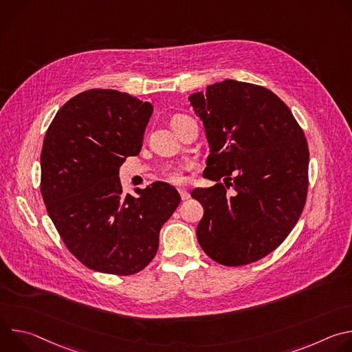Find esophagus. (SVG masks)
<instances>
[{
	"label": "esophagus",
	"instance_id": "obj_1",
	"mask_svg": "<svg viewBox=\"0 0 352 352\" xmlns=\"http://www.w3.org/2000/svg\"><path fill=\"white\" fill-rule=\"evenodd\" d=\"M178 192H179V195H181V199H182V200H186V199H189V197H190L189 192H188L186 189H184V188H178Z\"/></svg>",
	"mask_w": 352,
	"mask_h": 352
}]
</instances>
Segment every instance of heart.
<instances>
[{
  "instance_id": "obj_1",
  "label": "heart",
  "mask_w": 352,
  "mask_h": 352,
  "mask_svg": "<svg viewBox=\"0 0 352 352\" xmlns=\"http://www.w3.org/2000/svg\"><path fill=\"white\" fill-rule=\"evenodd\" d=\"M186 116H175L173 118V122H175L177 120H181V118H185ZM186 168V166H179V167H174V168H170L167 173H166V178L173 182V184H181L185 181V177H184V170Z\"/></svg>"
}]
</instances>
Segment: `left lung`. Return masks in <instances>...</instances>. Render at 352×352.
Returning a JSON list of instances; mask_svg holds the SVG:
<instances>
[{"mask_svg": "<svg viewBox=\"0 0 352 352\" xmlns=\"http://www.w3.org/2000/svg\"><path fill=\"white\" fill-rule=\"evenodd\" d=\"M188 100L210 147L206 178L217 182L190 192L205 210L197 241L224 266L256 262L288 236L304 210V131L283 100L258 85L226 79Z\"/></svg>", "mask_w": 352, "mask_h": 352, "instance_id": "left-lung-1", "label": "left lung"}]
</instances>
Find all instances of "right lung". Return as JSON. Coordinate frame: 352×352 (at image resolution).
I'll return each instance as SVG.
<instances>
[{
  "instance_id": "add662e5",
  "label": "right lung",
  "mask_w": 352,
  "mask_h": 352,
  "mask_svg": "<svg viewBox=\"0 0 352 352\" xmlns=\"http://www.w3.org/2000/svg\"><path fill=\"white\" fill-rule=\"evenodd\" d=\"M153 106L113 89L82 91L58 110L43 142L41 196L64 243L89 269H144L181 202L167 182L122 193L120 167L140 152Z\"/></svg>"
}]
</instances>
